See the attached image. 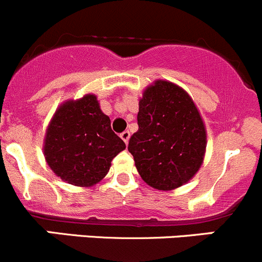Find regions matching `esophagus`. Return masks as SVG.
Masks as SVG:
<instances>
[{
    "mask_svg": "<svg viewBox=\"0 0 262 262\" xmlns=\"http://www.w3.org/2000/svg\"><path fill=\"white\" fill-rule=\"evenodd\" d=\"M130 136H131V134L128 131H123L122 134H121V139H122L123 141H125L126 145L128 144V140H130Z\"/></svg>",
    "mask_w": 262,
    "mask_h": 262,
    "instance_id": "esophagus-1",
    "label": "esophagus"
}]
</instances>
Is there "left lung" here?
Segmentation results:
<instances>
[{"label": "left lung", "mask_w": 262, "mask_h": 262, "mask_svg": "<svg viewBox=\"0 0 262 262\" xmlns=\"http://www.w3.org/2000/svg\"><path fill=\"white\" fill-rule=\"evenodd\" d=\"M137 125L128 151L147 185L169 191L192 180L203 164L206 130L182 88L165 80L147 86L139 102Z\"/></svg>", "instance_id": "left-lung-1"}]
</instances>
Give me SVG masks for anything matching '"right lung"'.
<instances>
[{
	"mask_svg": "<svg viewBox=\"0 0 262 262\" xmlns=\"http://www.w3.org/2000/svg\"><path fill=\"white\" fill-rule=\"evenodd\" d=\"M126 145L111 128L94 94L58 107L44 137V157L57 177L90 187L105 177L113 158Z\"/></svg>",
	"mask_w": 262,
	"mask_h": 262,
	"instance_id": "right-lung-1",
	"label": "right lung"
}]
</instances>
